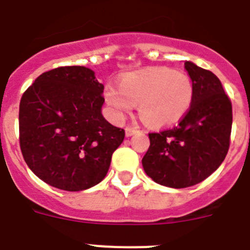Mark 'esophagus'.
Returning <instances> with one entry per match:
<instances>
[{"label": "esophagus", "mask_w": 250, "mask_h": 250, "mask_svg": "<svg viewBox=\"0 0 250 250\" xmlns=\"http://www.w3.org/2000/svg\"><path fill=\"white\" fill-rule=\"evenodd\" d=\"M137 131H139V130H137L136 127H132V126H127L126 129H125V134H126V136H131V135L136 134Z\"/></svg>", "instance_id": "1"}]
</instances>
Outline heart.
I'll use <instances>...</instances> for the list:
<instances>
[{
	"label": "heart",
	"mask_w": 250,
	"mask_h": 250,
	"mask_svg": "<svg viewBox=\"0 0 250 250\" xmlns=\"http://www.w3.org/2000/svg\"><path fill=\"white\" fill-rule=\"evenodd\" d=\"M194 98L191 78L171 68H151L129 73L118 89L107 86L105 99L119 115L131 111L139 104V115L147 125L167 126L186 115Z\"/></svg>",
	"instance_id": "heart-1"
}]
</instances>
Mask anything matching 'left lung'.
<instances>
[{"mask_svg": "<svg viewBox=\"0 0 250 250\" xmlns=\"http://www.w3.org/2000/svg\"><path fill=\"white\" fill-rule=\"evenodd\" d=\"M194 98L177 125L150 132V147L143 159L148 177L162 186L185 188L202 182L226 159L232 131V103L210 72L185 62Z\"/></svg>", "mask_w": 250, "mask_h": 250, "instance_id": "1", "label": "left lung"}]
</instances>
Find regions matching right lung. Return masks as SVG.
Returning a JSON list of instances; mask_svg holds the SVG:
<instances>
[{"instance_id": "add662e5", "label": "right lung", "mask_w": 250, "mask_h": 250, "mask_svg": "<svg viewBox=\"0 0 250 250\" xmlns=\"http://www.w3.org/2000/svg\"><path fill=\"white\" fill-rule=\"evenodd\" d=\"M104 85L89 68L41 74L20 103V146L36 176L64 191H83L106 176L125 130L102 115Z\"/></svg>"}]
</instances>
